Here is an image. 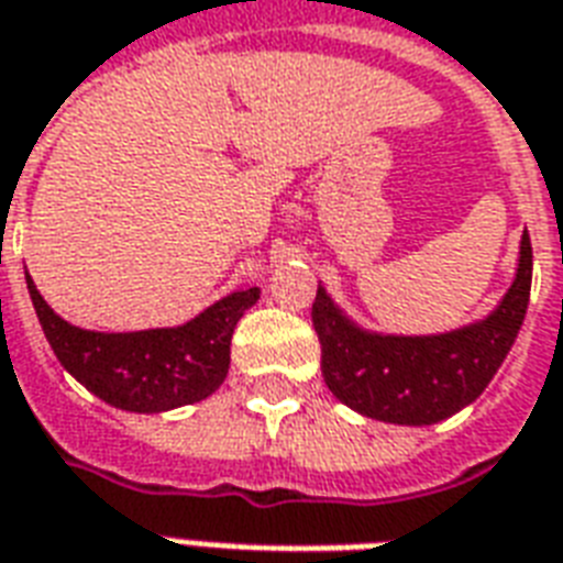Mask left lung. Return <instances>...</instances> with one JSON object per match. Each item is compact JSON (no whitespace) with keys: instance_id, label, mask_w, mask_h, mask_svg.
Masks as SVG:
<instances>
[{"instance_id":"left-lung-1","label":"left lung","mask_w":563,"mask_h":563,"mask_svg":"<svg viewBox=\"0 0 563 563\" xmlns=\"http://www.w3.org/2000/svg\"><path fill=\"white\" fill-rule=\"evenodd\" d=\"M531 294V240L522 231L517 276L493 311L439 335H383L353 323L317 285L311 320L329 391L358 416L388 424L445 421L496 377L526 320Z\"/></svg>"}]
</instances>
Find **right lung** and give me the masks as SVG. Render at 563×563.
<instances>
[{"mask_svg": "<svg viewBox=\"0 0 563 563\" xmlns=\"http://www.w3.org/2000/svg\"><path fill=\"white\" fill-rule=\"evenodd\" d=\"M25 287L53 353L70 377L126 412H168L217 391L231 365V335L261 290L228 294L184 327L95 332L58 317L25 273Z\"/></svg>", "mask_w": 563, "mask_h": 563, "instance_id": "right-lung-1", "label": "right lung"}]
</instances>
